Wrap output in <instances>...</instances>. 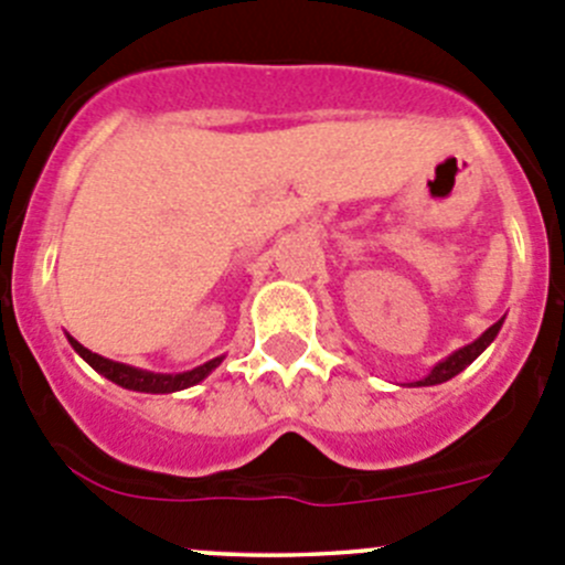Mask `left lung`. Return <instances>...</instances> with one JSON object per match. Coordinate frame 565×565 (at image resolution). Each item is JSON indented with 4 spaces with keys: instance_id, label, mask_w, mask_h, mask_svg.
<instances>
[{
    "instance_id": "1",
    "label": "left lung",
    "mask_w": 565,
    "mask_h": 565,
    "mask_svg": "<svg viewBox=\"0 0 565 565\" xmlns=\"http://www.w3.org/2000/svg\"><path fill=\"white\" fill-rule=\"evenodd\" d=\"M500 324H503V319H498V322H494L492 328H489V330H483V333L478 335V339L472 341V344L461 347V350L454 352V355H448L446 361H440V363H437V366L431 369V372L426 374L424 380H418V383H413L415 388H420V385H440V383H448V380H451V377H457L459 372H465V369L470 366V363L476 361V358L481 355V352L487 350L489 344H492V341H494V335L500 333Z\"/></svg>"
}]
</instances>
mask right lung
<instances>
[{
  "instance_id": "obj_1",
  "label": "right lung",
  "mask_w": 565,
  "mask_h": 565,
  "mask_svg": "<svg viewBox=\"0 0 565 565\" xmlns=\"http://www.w3.org/2000/svg\"><path fill=\"white\" fill-rule=\"evenodd\" d=\"M67 341H71L73 350L78 352V355L84 358V361L89 363V366L95 369L98 374H104L106 380H111V383L122 385V388L128 391H141V393H174V391H185L191 388V385L202 383L204 377H207L210 372H213L215 366H218L224 358H213V361H207L204 366H196L191 369V372H182V374H156V372H145V369H136V366H128V363H117V361H108V358L98 355V352L87 350L84 344H78L73 335H67Z\"/></svg>"
}]
</instances>
